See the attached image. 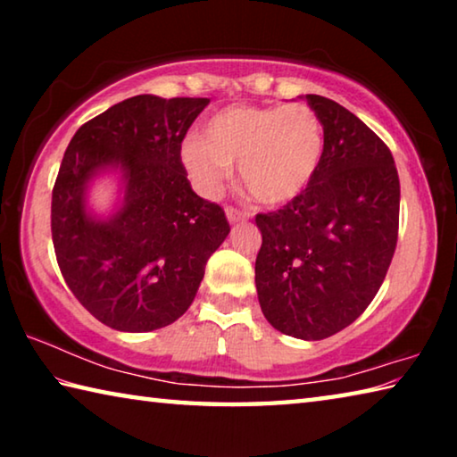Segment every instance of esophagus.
I'll list each match as a JSON object with an SVG mask.
<instances>
[{"label": "esophagus", "instance_id": "esophagus-1", "mask_svg": "<svg viewBox=\"0 0 457 457\" xmlns=\"http://www.w3.org/2000/svg\"><path fill=\"white\" fill-rule=\"evenodd\" d=\"M226 215H228L229 223H237V221H244V220L250 218V213L239 212V210H236V207H231V205L226 207Z\"/></svg>", "mask_w": 457, "mask_h": 457}]
</instances>
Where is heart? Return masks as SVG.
I'll return each mask as SVG.
<instances>
[{
	"label": "heart",
	"instance_id": "b5f03b06",
	"mask_svg": "<svg viewBox=\"0 0 457 457\" xmlns=\"http://www.w3.org/2000/svg\"><path fill=\"white\" fill-rule=\"evenodd\" d=\"M327 137L308 104L229 106L207 120L205 138L181 145V163L201 195H220L237 163L239 181L264 205H284L311 187Z\"/></svg>",
	"mask_w": 457,
	"mask_h": 457
}]
</instances>
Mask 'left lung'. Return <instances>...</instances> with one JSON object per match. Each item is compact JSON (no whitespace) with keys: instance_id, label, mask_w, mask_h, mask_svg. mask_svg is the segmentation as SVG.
I'll return each mask as SVG.
<instances>
[{"instance_id":"obj_1","label":"left lung","mask_w":457,"mask_h":457,"mask_svg":"<svg viewBox=\"0 0 457 457\" xmlns=\"http://www.w3.org/2000/svg\"><path fill=\"white\" fill-rule=\"evenodd\" d=\"M324 125L322 163L303 195L258 213L256 288L276 330L322 340L349 327L375 298L399 234L393 154L359 117L306 95Z\"/></svg>"}]
</instances>
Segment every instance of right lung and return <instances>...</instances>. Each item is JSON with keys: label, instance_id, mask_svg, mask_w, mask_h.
<instances>
[{"label": "right lung", "instance_id": "1", "mask_svg": "<svg viewBox=\"0 0 457 457\" xmlns=\"http://www.w3.org/2000/svg\"><path fill=\"white\" fill-rule=\"evenodd\" d=\"M210 98L122 100L76 130L52 189V242L79 303L106 327L149 332L191 306L205 264L229 234L218 204L191 189L181 143ZM117 166L126 204L111 220L86 212V185Z\"/></svg>", "mask_w": 457, "mask_h": 457}]
</instances>
